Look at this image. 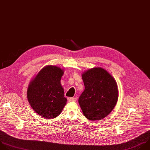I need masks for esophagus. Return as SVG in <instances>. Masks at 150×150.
<instances>
[{"label": "esophagus", "mask_w": 150, "mask_h": 150, "mask_svg": "<svg viewBox=\"0 0 150 150\" xmlns=\"http://www.w3.org/2000/svg\"><path fill=\"white\" fill-rule=\"evenodd\" d=\"M76 99L74 98H70L69 99V102H76Z\"/></svg>", "instance_id": "1"}]
</instances>
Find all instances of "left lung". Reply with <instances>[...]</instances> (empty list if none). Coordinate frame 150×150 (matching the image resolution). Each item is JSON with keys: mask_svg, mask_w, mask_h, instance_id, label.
<instances>
[{"mask_svg": "<svg viewBox=\"0 0 150 150\" xmlns=\"http://www.w3.org/2000/svg\"><path fill=\"white\" fill-rule=\"evenodd\" d=\"M84 91L79 103L85 117L89 120H100L115 106L118 98L116 81L105 69L95 67L82 74Z\"/></svg>", "mask_w": 150, "mask_h": 150, "instance_id": "1", "label": "left lung"}]
</instances>
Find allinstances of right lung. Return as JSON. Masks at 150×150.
Here are the masks:
<instances>
[{"instance_id": "obj_1", "label": "right lung", "mask_w": 150, "mask_h": 150, "mask_svg": "<svg viewBox=\"0 0 150 150\" xmlns=\"http://www.w3.org/2000/svg\"><path fill=\"white\" fill-rule=\"evenodd\" d=\"M63 70L48 66L43 68L30 82L27 97L32 108L41 116L52 119L61 113L66 104L60 80Z\"/></svg>"}]
</instances>
